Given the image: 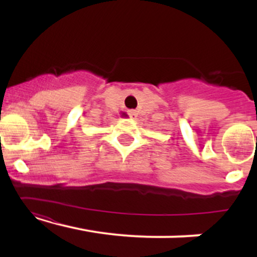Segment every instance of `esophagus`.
<instances>
[{
    "label": "esophagus",
    "instance_id": "obj_1",
    "mask_svg": "<svg viewBox=\"0 0 257 257\" xmlns=\"http://www.w3.org/2000/svg\"><path fill=\"white\" fill-rule=\"evenodd\" d=\"M128 114H129V117H131L132 119H137V117H138V113H137V111H134V110H131V111H128Z\"/></svg>",
    "mask_w": 257,
    "mask_h": 257
}]
</instances>
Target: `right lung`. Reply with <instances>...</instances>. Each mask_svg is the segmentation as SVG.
Masks as SVG:
<instances>
[{"instance_id":"right-lung-1","label":"right lung","mask_w":257,"mask_h":257,"mask_svg":"<svg viewBox=\"0 0 257 257\" xmlns=\"http://www.w3.org/2000/svg\"><path fill=\"white\" fill-rule=\"evenodd\" d=\"M122 117H125V113H124V112H122Z\"/></svg>"}]
</instances>
